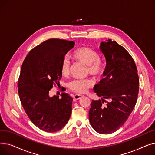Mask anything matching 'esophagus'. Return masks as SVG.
<instances>
[{
  "label": "esophagus",
  "instance_id": "obj_1",
  "mask_svg": "<svg viewBox=\"0 0 155 155\" xmlns=\"http://www.w3.org/2000/svg\"><path fill=\"white\" fill-rule=\"evenodd\" d=\"M83 97L82 95H75L74 96H73V101H77V100H79L80 99H82Z\"/></svg>",
  "mask_w": 155,
  "mask_h": 155
}]
</instances>
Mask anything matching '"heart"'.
Returning <instances> with one entry per match:
<instances>
[{"label": "heart", "instance_id": "b5f03b06", "mask_svg": "<svg viewBox=\"0 0 155 155\" xmlns=\"http://www.w3.org/2000/svg\"><path fill=\"white\" fill-rule=\"evenodd\" d=\"M73 58L87 65L89 74L94 77L101 75L102 63L99 59V55L94 49L83 46L78 48L72 54ZM60 71L62 75L67 77L70 73V63L67 58H63L60 65ZM94 85L91 79L73 80L68 84L70 91L78 94H85Z\"/></svg>", "mask_w": 155, "mask_h": 155}]
</instances>
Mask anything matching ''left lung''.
Wrapping results in <instances>:
<instances>
[{"mask_svg": "<svg viewBox=\"0 0 155 155\" xmlns=\"http://www.w3.org/2000/svg\"><path fill=\"white\" fill-rule=\"evenodd\" d=\"M100 49L105 57L106 67L104 78L94 91L110 101L93 100L89 121L95 131L107 134L116 131L131 114L137 102L140 81L135 62L124 47L108 39L101 43Z\"/></svg>", "mask_w": 155, "mask_h": 155, "instance_id": "8db88e82", "label": "left lung"}]
</instances>
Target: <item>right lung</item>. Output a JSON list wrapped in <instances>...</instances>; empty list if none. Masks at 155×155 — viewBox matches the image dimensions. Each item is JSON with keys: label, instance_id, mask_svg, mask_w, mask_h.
Here are the masks:
<instances>
[{"label": "right lung", "instance_id": "right-lung-1", "mask_svg": "<svg viewBox=\"0 0 155 155\" xmlns=\"http://www.w3.org/2000/svg\"><path fill=\"white\" fill-rule=\"evenodd\" d=\"M75 42L50 39L29 51L24 60L18 80V94L24 110L36 127L44 131H59L71 113L72 97L68 94L51 97L54 85H60L61 61Z\"/></svg>", "mask_w": 155, "mask_h": 155}]
</instances>
